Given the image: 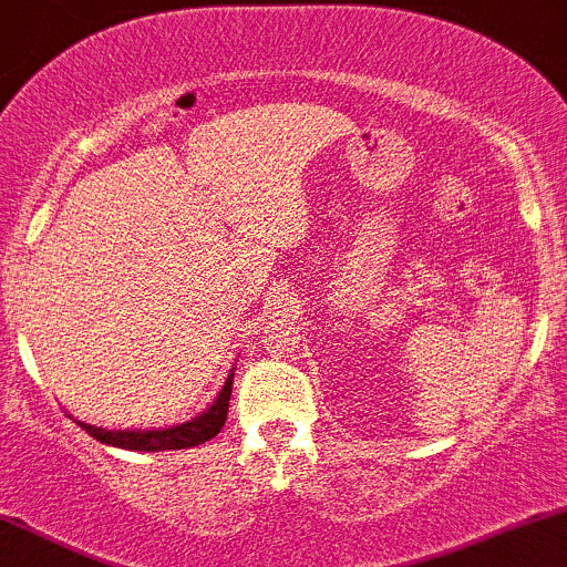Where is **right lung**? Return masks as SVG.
<instances>
[{
    "label": "right lung",
    "mask_w": 567,
    "mask_h": 567,
    "mask_svg": "<svg viewBox=\"0 0 567 567\" xmlns=\"http://www.w3.org/2000/svg\"><path fill=\"white\" fill-rule=\"evenodd\" d=\"M231 383H234V368L226 375L224 389H220L216 400L202 410L199 415H194L192 421H184V424L165 426V429H101L93 424H84V421H76L90 437L106 442V445L125 447V451H184V447H194L207 442L210 437L224 429L226 424V410H229L231 400Z\"/></svg>",
    "instance_id": "right-lung-1"
}]
</instances>
